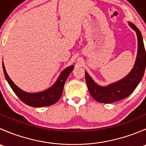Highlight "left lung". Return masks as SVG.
I'll return each mask as SVG.
<instances>
[{"label": "left lung", "instance_id": "1", "mask_svg": "<svg viewBox=\"0 0 146 146\" xmlns=\"http://www.w3.org/2000/svg\"><path fill=\"white\" fill-rule=\"evenodd\" d=\"M129 26L136 32L138 38V51L134 66L130 73L114 83L107 86L97 84L85 71V81L91 96L100 103H111L127 98L133 92L143 77L145 69L146 56L143 36L139 29L132 23Z\"/></svg>", "mask_w": 146, "mask_h": 146}]
</instances>
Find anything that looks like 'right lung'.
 Returning a JSON list of instances; mask_svg holds the SVG:
<instances>
[{
    "instance_id": "add662e5",
    "label": "right lung",
    "mask_w": 146,
    "mask_h": 146,
    "mask_svg": "<svg viewBox=\"0 0 146 146\" xmlns=\"http://www.w3.org/2000/svg\"><path fill=\"white\" fill-rule=\"evenodd\" d=\"M74 66H70L64 69L58 76L55 83L48 89L39 92H27L23 90L17 86L10 78L3 62V70L6 80L10 85L15 93L25 104L34 107H42L51 106L55 104L61 98L63 93L64 84L68 77L69 74L73 70Z\"/></svg>"
}]
</instances>
